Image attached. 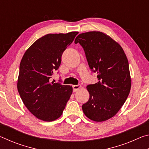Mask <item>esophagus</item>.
Here are the masks:
<instances>
[{
	"mask_svg": "<svg viewBox=\"0 0 149 149\" xmlns=\"http://www.w3.org/2000/svg\"><path fill=\"white\" fill-rule=\"evenodd\" d=\"M80 87H81V85H79V84L73 85V91H74V92H76Z\"/></svg>",
	"mask_w": 149,
	"mask_h": 149,
	"instance_id": "34e87169",
	"label": "esophagus"
}]
</instances>
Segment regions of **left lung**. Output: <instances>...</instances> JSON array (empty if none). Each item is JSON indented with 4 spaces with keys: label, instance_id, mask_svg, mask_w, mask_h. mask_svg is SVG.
I'll use <instances>...</instances> for the list:
<instances>
[{
    "label": "left lung",
    "instance_id": "1",
    "mask_svg": "<svg viewBox=\"0 0 149 149\" xmlns=\"http://www.w3.org/2000/svg\"><path fill=\"white\" fill-rule=\"evenodd\" d=\"M77 42L99 80L87 86L89 99L83 104V111L90 120L104 122L117 114L130 94L132 81L127 58L122 47L102 32L81 33L75 38V43Z\"/></svg>",
    "mask_w": 149,
    "mask_h": 149
}]
</instances>
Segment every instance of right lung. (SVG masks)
<instances>
[{
    "label": "right lung",
    "mask_w": 149,
    "mask_h": 149,
    "mask_svg": "<svg viewBox=\"0 0 149 149\" xmlns=\"http://www.w3.org/2000/svg\"><path fill=\"white\" fill-rule=\"evenodd\" d=\"M77 34H47L31 45L22 57L17 91L26 108L39 120L52 122L60 118L72 94V86L50 82V79Z\"/></svg>",
    "instance_id": "right-lung-1"
}]
</instances>
